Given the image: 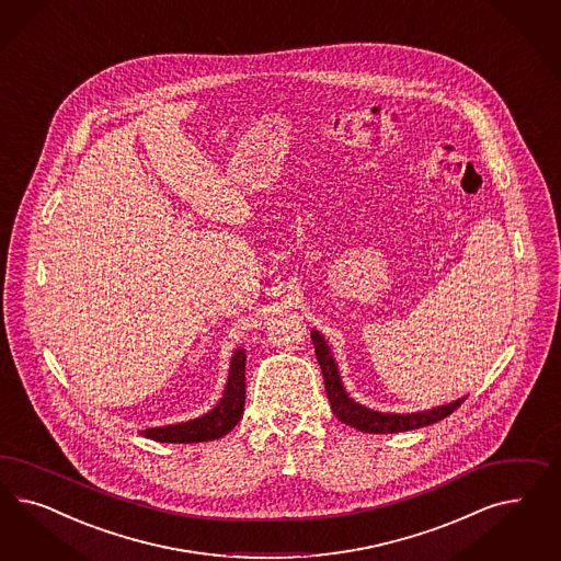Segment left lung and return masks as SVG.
Returning a JSON list of instances; mask_svg holds the SVG:
<instances>
[{"label": "left lung", "mask_w": 561, "mask_h": 561, "mask_svg": "<svg viewBox=\"0 0 561 561\" xmlns=\"http://www.w3.org/2000/svg\"><path fill=\"white\" fill-rule=\"evenodd\" d=\"M311 341L316 348V357L322 367V376H324L325 394L330 400V409L332 413L339 416V421H343L346 425L359 430L363 434H398V432H411L419 430L423 425H432L448 415H453L454 411L465 402V398H458L450 404L437 407L432 411H423V413H411V415H386V413H376L369 411L362 404L353 402L348 394L344 392L343 383L339 378V369L336 363L330 355V348L325 344L322 334L318 330L311 332Z\"/></svg>", "instance_id": "8db88e82"}]
</instances>
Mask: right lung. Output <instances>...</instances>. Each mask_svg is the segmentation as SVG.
Wrapping results in <instances>:
<instances>
[{
    "mask_svg": "<svg viewBox=\"0 0 561 561\" xmlns=\"http://www.w3.org/2000/svg\"><path fill=\"white\" fill-rule=\"evenodd\" d=\"M243 404H245V353L239 348L231 362L225 397L220 398V402L210 413L180 425L146 430L145 435L154 442H167V444H198V442L218 439L229 434L239 423V419L243 415Z\"/></svg>",
    "mask_w": 561,
    "mask_h": 561,
    "instance_id": "obj_1",
    "label": "right lung"
}]
</instances>
